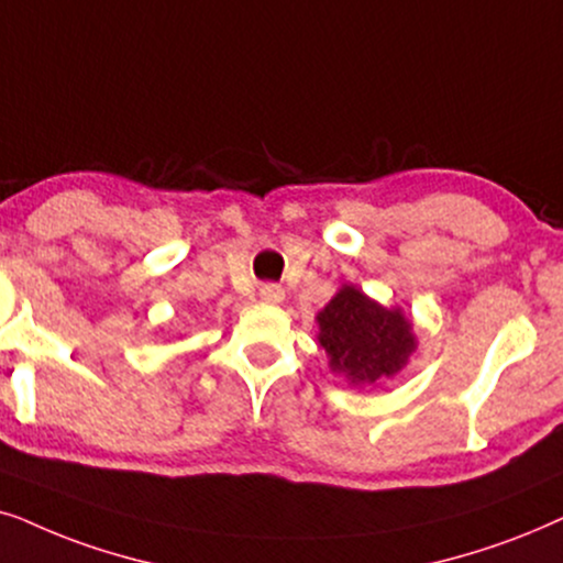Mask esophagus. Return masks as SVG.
Wrapping results in <instances>:
<instances>
[{
	"label": "esophagus",
	"instance_id": "34e87169",
	"mask_svg": "<svg viewBox=\"0 0 563 563\" xmlns=\"http://www.w3.org/2000/svg\"><path fill=\"white\" fill-rule=\"evenodd\" d=\"M283 298H286V290L280 286H273V283H267V286L260 288V301L262 303H283Z\"/></svg>",
	"mask_w": 563,
	"mask_h": 563
}]
</instances>
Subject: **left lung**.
<instances>
[{
	"instance_id": "left-lung-1",
	"label": "left lung",
	"mask_w": 563,
	"mask_h": 563,
	"mask_svg": "<svg viewBox=\"0 0 563 563\" xmlns=\"http://www.w3.org/2000/svg\"><path fill=\"white\" fill-rule=\"evenodd\" d=\"M317 324L329 371L355 388L399 376L417 350L415 324L404 309L378 303L352 283H344L317 313Z\"/></svg>"
}]
</instances>
